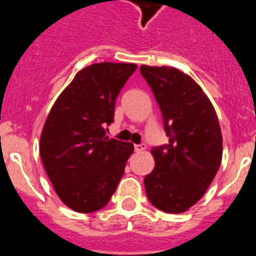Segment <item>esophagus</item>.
I'll list each match as a JSON object with an SVG mask.
<instances>
[{"label": "esophagus", "instance_id": "esophagus-1", "mask_svg": "<svg viewBox=\"0 0 256 256\" xmlns=\"http://www.w3.org/2000/svg\"><path fill=\"white\" fill-rule=\"evenodd\" d=\"M146 148V146L144 143H140V144H135L134 146V150L135 152H143L144 150Z\"/></svg>", "mask_w": 256, "mask_h": 256}]
</instances>
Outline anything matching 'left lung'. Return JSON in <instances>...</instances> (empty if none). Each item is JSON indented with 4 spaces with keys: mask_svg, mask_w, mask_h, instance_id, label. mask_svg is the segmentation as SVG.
I'll use <instances>...</instances> for the list:
<instances>
[{
    "mask_svg": "<svg viewBox=\"0 0 256 256\" xmlns=\"http://www.w3.org/2000/svg\"><path fill=\"white\" fill-rule=\"evenodd\" d=\"M164 118L168 143L153 146L156 166L144 178L154 208L180 214L205 194L222 162L223 138L214 106L194 80L172 66H142Z\"/></svg>",
    "mask_w": 256,
    "mask_h": 256,
    "instance_id": "left-lung-1",
    "label": "left lung"
}]
</instances>
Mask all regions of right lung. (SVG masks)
<instances>
[{"mask_svg": "<svg viewBox=\"0 0 256 256\" xmlns=\"http://www.w3.org/2000/svg\"><path fill=\"white\" fill-rule=\"evenodd\" d=\"M138 66L96 63L74 76L54 103L40 142V154L59 198L77 212L110 202L134 146L106 136L116 98Z\"/></svg>", "mask_w": 256, "mask_h": 256, "instance_id": "add662e5", "label": "right lung"}]
</instances>
